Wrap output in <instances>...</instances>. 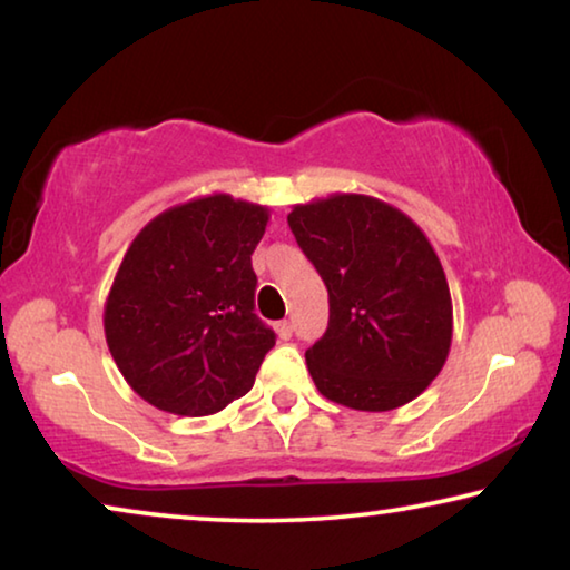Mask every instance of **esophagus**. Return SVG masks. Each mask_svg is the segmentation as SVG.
<instances>
[{
	"label": "esophagus",
	"instance_id": "34e87169",
	"mask_svg": "<svg viewBox=\"0 0 570 570\" xmlns=\"http://www.w3.org/2000/svg\"><path fill=\"white\" fill-rule=\"evenodd\" d=\"M276 334H278V340H292V334H294V326H292V322H278L276 324Z\"/></svg>",
	"mask_w": 570,
	"mask_h": 570
}]
</instances>
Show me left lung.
Returning <instances> with one entry per match:
<instances>
[{"label": "left lung", "instance_id": "obj_1", "mask_svg": "<svg viewBox=\"0 0 570 570\" xmlns=\"http://www.w3.org/2000/svg\"><path fill=\"white\" fill-rule=\"evenodd\" d=\"M288 228L330 292V326L306 350L316 390L362 412L420 397L452 342L450 286L422 228L362 193L298 204Z\"/></svg>", "mask_w": 570, "mask_h": 570}]
</instances>
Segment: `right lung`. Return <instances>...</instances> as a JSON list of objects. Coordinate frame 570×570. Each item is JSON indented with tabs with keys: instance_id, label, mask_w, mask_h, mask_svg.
I'll use <instances>...</instances> for the list:
<instances>
[{
	"instance_id": "1",
	"label": "right lung",
	"mask_w": 570,
	"mask_h": 570,
	"mask_svg": "<svg viewBox=\"0 0 570 570\" xmlns=\"http://www.w3.org/2000/svg\"><path fill=\"white\" fill-rule=\"evenodd\" d=\"M266 224V206L214 193L163 210L125 250L105 340L153 407L206 417L254 387L276 342L254 314L250 254Z\"/></svg>"
}]
</instances>
